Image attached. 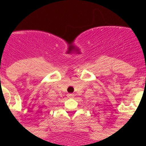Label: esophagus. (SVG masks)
<instances>
[{"label":"esophagus","instance_id":"34e87169","mask_svg":"<svg viewBox=\"0 0 146 146\" xmlns=\"http://www.w3.org/2000/svg\"><path fill=\"white\" fill-rule=\"evenodd\" d=\"M67 98H74V95L73 94H68L67 95Z\"/></svg>","mask_w":146,"mask_h":146}]
</instances>
